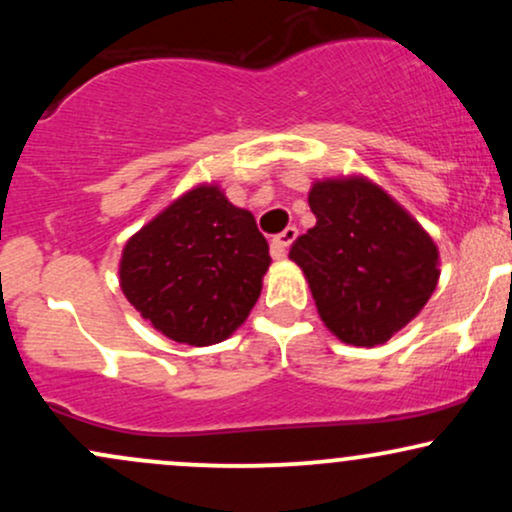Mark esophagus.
<instances>
[{"mask_svg":"<svg viewBox=\"0 0 512 512\" xmlns=\"http://www.w3.org/2000/svg\"><path fill=\"white\" fill-rule=\"evenodd\" d=\"M298 236V228L296 226H289L284 228V231L279 233V236L272 238V255L274 257H286V250H289V245L296 240Z\"/></svg>","mask_w":512,"mask_h":512,"instance_id":"obj_1","label":"esophagus"}]
</instances>
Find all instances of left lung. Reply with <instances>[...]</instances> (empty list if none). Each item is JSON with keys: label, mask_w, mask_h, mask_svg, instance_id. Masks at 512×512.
<instances>
[{"label": "left lung", "mask_w": 512, "mask_h": 512, "mask_svg": "<svg viewBox=\"0 0 512 512\" xmlns=\"http://www.w3.org/2000/svg\"><path fill=\"white\" fill-rule=\"evenodd\" d=\"M308 204L317 223L289 257L303 269L317 313L344 344H385L436 291V243L363 175L313 182Z\"/></svg>", "instance_id": "obj_1"}]
</instances>
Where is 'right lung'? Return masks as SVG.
Instances as JSON below:
<instances>
[{
    "instance_id": "add662e5",
    "label": "right lung",
    "mask_w": 512,
    "mask_h": 512,
    "mask_svg": "<svg viewBox=\"0 0 512 512\" xmlns=\"http://www.w3.org/2000/svg\"><path fill=\"white\" fill-rule=\"evenodd\" d=\"M269 264L255 216L204 182L127 240L120 289L163 337L211 346L248 320Z\"/></svg>"
}]
</instances>
